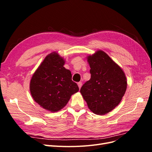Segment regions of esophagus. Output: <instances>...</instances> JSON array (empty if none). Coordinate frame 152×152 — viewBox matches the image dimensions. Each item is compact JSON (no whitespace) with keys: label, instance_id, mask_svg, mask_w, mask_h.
Returning a JSON list of instances; mask_svg holds the SVG:
<instances>
[{"label":"esophagus","instance_id":"1","mask_svg":"<svg viewBox=\"0 0 152 152\" xmlns=\"http://www.w3.org/2000/svg\"><path fill=\"white\" fill-rule=\"evenodd\" d=\"M78 86H79V89H80L81 88V87H82V82H78Z\"/></svg>","mask_w":152,"mask_h":152}]
</instances>
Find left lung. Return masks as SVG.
Segmentation results:
<instances>
[{
	"label": "left lung",
	"instance_id": "8db88e82",
	"mask_svg": "<svg viewBox=\"0 0 152 152\" xmlns=\"http://www.w3.org/2000/svg\"><path fill=\"white\" fill-rule=\"evenodd\" d=\"M87 61L91 79L80 91L91 111L102 115L121 102L127 89L126 77L122 68L102 50L87 56Z\"/></svg>",
	"mask_w": 152,
	"mask_h": 152
}]
</instances>
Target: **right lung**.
I'll use <instances>...</instances> for the list:
<instances>
[{
	"label": "right lung",
	"mask_w": 152,
	"mask_h": 152,
	"mask_svg": "<svg viewBox=\"0 0 152 152\" xmlns=\"http://www.w3.org/2000/svg\"><path fill=\"white\" fill-rule=\"evenodd\" d=\"M65 60L53 52L45 58L32 76L30 93L41 107L51 112L62 109L71 96L79 89L72 80L71 72L63 65Z\"/></svg>",
	"instance_id": "add662e5"
}]
</instances>
